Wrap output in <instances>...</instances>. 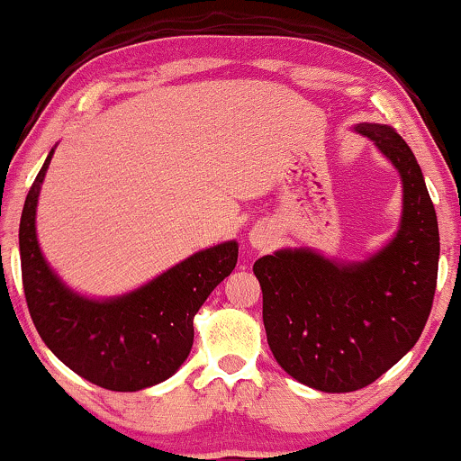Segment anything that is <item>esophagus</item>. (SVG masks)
<instances>
[{
    "mask_svg": "<svg viewBox=\"0 0 461 461\" xmlns=\"http://www.w3.org/2000/svg\"><path fill=\"white\" fill-rule=\"evenodd\" d=\"M249 242H251L255 251H268L275 245V238L270 234L268 227H255L251 234H249Z\"/></svg>",
    "mask_w": 461,
    "mask_h": 461,
    "instance_id": "34e87169",
    "label": "esophagus"
}]
</instances>
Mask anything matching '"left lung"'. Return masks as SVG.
Wrapping results in <instances>:
<instances>
[{"mask_svg": "<svg viewBox=\"0 0 461 461\" xmlns=\"http://www.w3.org/2000/svg\"><path fill=\"white\" fill-rule=\"evenodd\" d=\"M395 165L403 214L389 247L363 264H335L296 249L253 264L264 294V329L276 363L324 393L371 384L419 341L434 304L436 210L408 143L386 124H358Z\"/></svg>", "mask_w": 461, "mask_h": 461, "instance_id": "obj_1", "label": "left lung"}]
</instances>
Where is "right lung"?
I'll return each mask as SVG.
<instances>
[{"label": "right lung", "mask_w": 461, "mask_h": 461, "mask_svg": "<svg viewBox=\"0 0 461 461\" xmlns=\"http://www.w3.org/2000/svg\"><path fill=\"white\" fill-rule=\"evenodd\" d=\"M53 149L27 193L19 227L21 275L38 335L64 365L109 391H141L174 375L193 348V318L236 268L234 240L199 251L113 301L70 292L44 262L36 203Z\"/></svg>", "instance_id": "1"}]
</instances>
